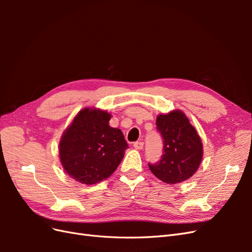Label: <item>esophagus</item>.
Instances as JSON below:
<instances>
[{"label":"esophagus","instance_id":"esophagus-1","mask_svg":"<svg viewBox=\"0 0 252 252\" xmlns=\"http://www.w3.org/2000/svg\"><path fill=\"white\" fill-rule=\"evenodd\" d=\"M133 147H134L135 149L141 150V149H143V147H144V143H143V142H135V143L133 144Z\"/></svg>","mask_w":252,"mask_h":252}]
</instances>
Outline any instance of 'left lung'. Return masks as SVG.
Masks as SVG:
<instances>
[{"instance_id": "obj_1", "label": "left lung", "mask_w": 252, "mask_h": 252, "mask_svg": "<svg viewBox=\"0 0 252 252\" xmlns=\"http://www.w3.org/2000/svg\"><path fill=\"white\" fill-rule=\"evenodd\" d=\"M157 128L163 136L164 154L149 169L166 184H177L190 179L199 169L203 144L186 114L175 109L157 117Z\"/></svg>"}]
</instances>
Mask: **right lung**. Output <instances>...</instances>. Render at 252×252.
<instances>
[{"mask_svg": "<svg viewBox=\"0 0 252 252\" xmlns=\"http://www.w3.org/2000/svg\"><path fill=\"white\" fill-rule=\"evenodd\" d=\"M110 119L105 110L83 108L62 134L61 164L82 184L94 185L109 178L124 158L128 145L121 129L109 126Z\"/></svg>", "mask_w": 252, "mask_h": 252, "instance_id": "add662e5", "label": "right lung"}]
</instances>
